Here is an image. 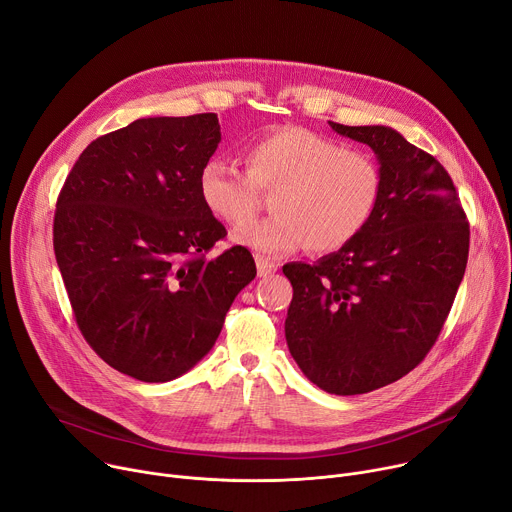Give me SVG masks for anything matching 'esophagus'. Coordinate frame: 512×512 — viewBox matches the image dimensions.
I'll return each instance as SVG.
<instances>
[{
  "mask_svg": "<svg viewBox=\"0 0 512 512\" xmlns=\"http://www.w3.org/2000/svg\"><path fill=\"white\" fill-rule=\"evenodd\" d=\"M256 266H258V277H262V279H266V277H270V274L277 272V264L268 262L264 258H256Z\"/></svg>",
  "mask_w": 512,
  "mask_h": 512,
  "instance_id": "esophagus-1",
  "label": "esophagus"
}]
</instances>
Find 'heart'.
Returning a JSON list of instances; mask_svg holds the SVG:
<instances>
[{"mask_svg": "<svg viewBox=\"0 0 512 512\" xmlns=\"http://www.w3.org/2000/svg\"><path fill=\"white\" fill-rule=\"evenodd\" d=\"M246 170L209 157L199 172V194L215 219L244 227L260 209L258 190L274 192V215L235 233V242L268 258L305 246L318 254L346 248L371 221L383 184L371 153L303 127L254 139L246 147Z\"/></svg>", "mask_w": 512, "mask_h": 512, "instance_id": "heart-1", "label": "heart"}]
</instances>
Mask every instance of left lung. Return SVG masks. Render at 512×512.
Masks as SVG:
<instances>
[{
	"mask_svg": "<svg viewBox=\"0 0 512 512\" xmlns=\"http://www.w3.org/2000/svg\"><path fill=\"white\" fill-rule=\"evenodd\" d=\"M330 127L375 151L381 196L355 242L283 266L293 285L285 338L311 383L357 396L410 373L439 338L465 272L469 225L447 170L396 129Z\"/></svg>",
	"mask_w": 512,
	"mask_h": 512,
	"instance_id": "1",
	"label": "left lung"
}]
</instances>
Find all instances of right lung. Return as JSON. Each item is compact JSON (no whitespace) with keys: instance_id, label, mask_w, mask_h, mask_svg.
Wrapping results in <instances>:
<instances>
[{"instance_id":"add662e5","label":"right lung","mask_w":512,"mask_h":512,"mask_svg":"<svg viewBox=\"0 0 512 512\" xmlns=\"http://www.w3.org/2000/svg\"><path fill=\"white\" fill-rule=\"evenodd\" d=\"M221 141L215 112L149 116L92 141L57 199L53 246L88 344L112 369L172 381L213 348L252 254L207 252L225 227L199 172Z\"/></svg>"}]
</instances>
